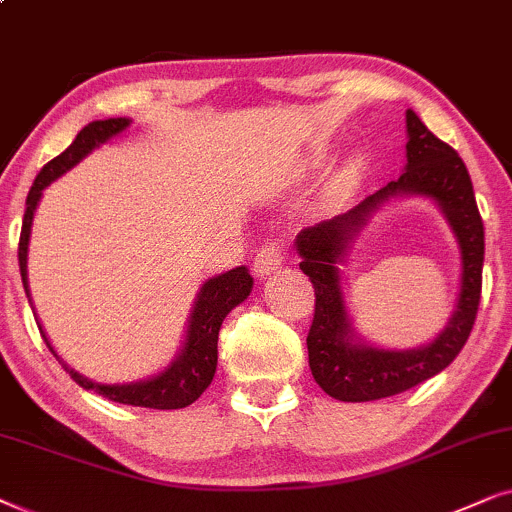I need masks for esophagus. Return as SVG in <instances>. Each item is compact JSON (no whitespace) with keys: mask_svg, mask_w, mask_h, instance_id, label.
I'll return each mask as SVG.
<instances>
[{"mask_svg":"<svg viewBox=\"0 0 512 512\" xmlns=\"http://www.w3.org/2000/svg\"><path fill=\"white\" fill-rule=\"evenodd\" d=\"M283 262H285L283 245L276 241H267L260 250H257L255 264H252V267H255V276L264 278V276L274 274L276 269H281Z\"/></svg>","mask_w":512,"mask_h":512,"instance_id":"obj_1","label":"esophagus"}]
</instances>
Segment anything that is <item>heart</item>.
I'll return each instance as SVG.
<instances>
[{"mask_svg": "<svg viewBox=\"0 0 512 512\" xmlns=\"http://www.w3.org/2000/svg\"><path fill=\"white\" fill-rule=\"evenodd\" d=\"M320 159H323V154H316V156H313V161H316V163H318ZM360 168H363V166H360V161H358V159H353V161L349 163V166H346V168L342 170V175H339L337 185H339V187L351 185V182L356 180V177L360 175Z\"/></svg>", "mask_w": 512, "mask_h": 512, "instance_id": "heart-1", "label": "heart"}]
</instances>
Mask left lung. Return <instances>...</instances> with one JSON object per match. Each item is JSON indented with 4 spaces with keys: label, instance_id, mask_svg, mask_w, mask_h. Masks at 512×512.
Returning a JSON list of instances; mask_svg holds the SVG:
<instances>
[{
    "label": "left lung",
    "instance_id": "1",
    "mask_svg": "<svg viewBox=\"0 0 512 512\" xmlns=\"http://www.w3.org/2000/svg\"><path fill=\"white\" fill-rule=\"evenodd\" d=\"M405 119L407 163L403 175L346 213L302 229L295 238L302 257L299 269L309 276L316 292V313L306 337L311 374L327 395L344 403L388 398L435 377L459 356L478 316L485 227L468 168L447 142L428 131L412 109H407ZM400 195H424L441 208L460 243L462 281L453 318L441 335L417 350L393 352L379 350L357 337L345 309L338 264L373 213Z\"/></svg>",
    "mask_w": 512,
    "mask_h": 512
}]
</instances>
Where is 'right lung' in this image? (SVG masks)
<instances>
[{
	"label": "right lung",
	"instance_id": "right-lung-1",
	"mask_svg": "<svg viewBox=\"0 0 512 512\" xmlns=\"http://www.w3.org/2000/svg\"><path fill=\"white\" fill-rule=\"evenodd\" d=\"M131 126V119L117 117V119H105V121H93V124L84 126L79 131L77 138L63 154H58L56 159L46 163L39 170L37 180L27 194L25 201V217H23V229H20V243H18V262H20V278H23L25 295L30 299V285H27V245H30V231L34 210L39 206L42 192L51 185L53 180H58L60 175H65L67 170L77 166V163L105 145L107 140L117 138L119 133H124ZM252 290V276L245 267H236L227 271V274L208 278L201 285L199 295L194 299L192 313L187 320V332H185V344L177 351V356L170 360L166 370H161L154 377L131 381V384H98V381L84 377L74 367L65 363L58 356L53 344L46 337L42 323L39 332H42L46 346H49L53 356H56L70 377L77 381L86 391L100 393L102 398L114 400L121 405H133V407H149V410H180V407L192 405L196 398H201V393L210 386V381L215 377L217 370V335H220L222 320L227 318V313L245 302ZM32 302V299H30Z\"/></svg>",
	"mask_w": 512,
	"mask_h": 512
}]
</instances>
